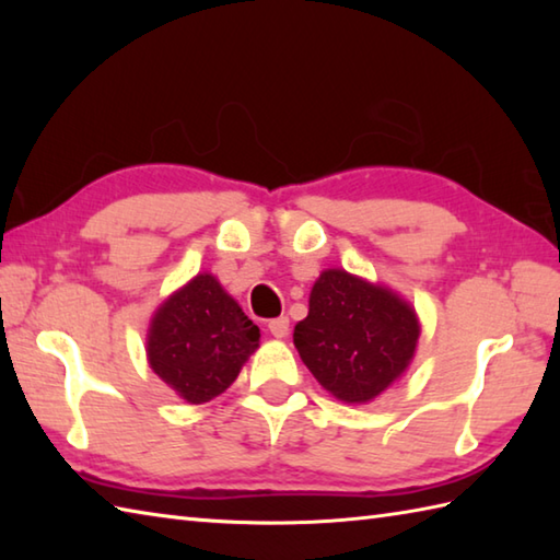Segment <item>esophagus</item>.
<instances>
[{
    "label": "esophagus",
    "mask_w": 560,
    "mask_h": 560,
    "mask_svg": "<svg viewBox=\"0 0 560 560\" xmlns=\"http://www.w3.org/2000/svg\"><path fill=\"white\" fill-rule=\"evenodd\" d=\"M267 327H269V331H271V337L283 339V337L289 335L291 323H289V317H277V319H271V323H269Z\"/></svg>",
    "instance_id": "1"
}]
</instances>
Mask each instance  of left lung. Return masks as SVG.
Instances as JSON below:
<instances>
[{"mask_svg":"<svg viewBox=\"0 0 560 560\" xmlns=\"http://www.w3.org/2000/svg\"><path fill=\"white\" fill-rule=\"evenodd\" d=\"M293 343L307 371L343 404H368L411 365L421 323L413 305L383 283L325 269Z\"/></svg>","mask_w":560,"mask_h":560,"instance_id":"left-lung-1","label":"left lung"}]
</instances>
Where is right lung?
<instances>
[{"mask_svg": "<svg viewBox=\"0 0 560 560\" xmlns=\"http://www.w3.org/2000/svg\"><path fill=\"white\" fill-rule=\"evenodd\" d=\"M257 349L259 327L209 271L173 291L147 331L151 371L187 404L223 395Z\"/></svg>", "mask_w": 560, "mask_h": 560, "instance_id": "add662e5", "label": "right lung"}]
</instances>
